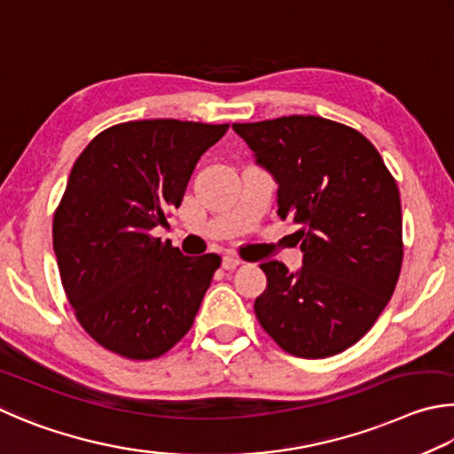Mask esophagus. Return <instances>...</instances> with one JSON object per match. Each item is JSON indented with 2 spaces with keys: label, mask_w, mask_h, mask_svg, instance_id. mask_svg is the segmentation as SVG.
<instances>
[{
  "label": "esophagus",
  "mask_w": 454,
  "mask_h": 454,
  "mask_svg": "<svg viewBox=\"0 0 454 454\" xmlns=\"http://www.w3.org/2000/svg\"><path fill=\"white\" fill-rule=\"evenodd\" d=\"M221 265H223V269H225V271H233V269L241 265V259L235 257V255H225V257H223Z\"/></svg>",
  "instance_id": "obj_1"
}]
</instances>
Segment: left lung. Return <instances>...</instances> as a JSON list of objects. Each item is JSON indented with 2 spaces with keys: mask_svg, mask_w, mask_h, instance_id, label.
I'll use <instances>...</instances> for the list:
<instances>
[{
  "mask_svg": "<svg viewBox=\"0 0 454 454\" xmlns=\"http://www.w3.org/2000/svg\"><path fill=\"white\" fill-rule=\"evenodd\" d=\"M255 163L273 175L277 215L299 225L303 267L265 261L255 315L303 359L355 345L393 297L403 263L399 187L372 143L315 115L233 123Z\"/></svg>",
  "mask_w": 454,
  "mask_h": 454,
  "instance_id": "left-lung-1",
  "label": "left lung"
}]
</instances>
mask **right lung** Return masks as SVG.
<instances>
[{"label":"right lung","instance_id":"1","mask_svg":"<svg viewBox=\"0 0 454 454\" xmlns=\"http://www.w3.org/2000/svg\"><path fill=\"white\" fill-rule=\"evenodd\" d=\"M229 125L143 119L101 131L69 173L53 251L77 321L101 347L147 361L193 325L221 257H187L151 229L167 225L201 155Z\"/></svg>","mask_w":454,"mask_h":454}]
</instances>
